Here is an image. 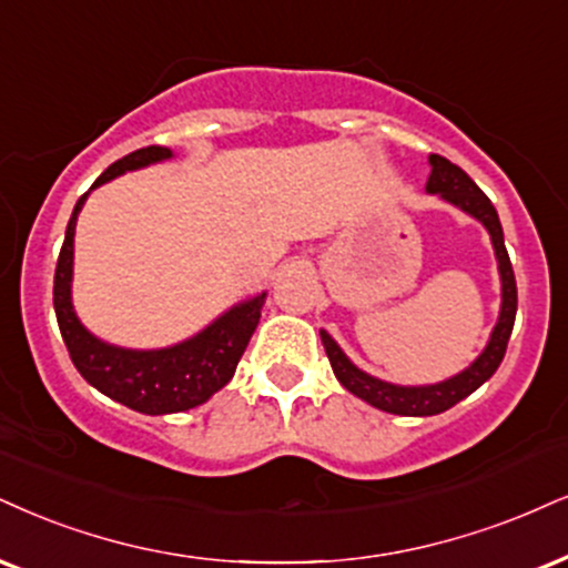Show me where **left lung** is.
Returning <instances> with one entry per match:
<instances>
[{"instance_id": "1", "label": "left lung", "mask_w": 568, "mask_h": 568, "mask_svg": "<svg viewBox=\"0 0 568 568\" xmlns=\"http://www.w3.org/2000/svg\"><path fill=\"white\" fill-rule=\"evenodd\" d=\"M429 163L432 176L426 189H429L432 194H439V197L453 202V205H458L460 210H466V213H471L474 219H479L487 226L489 236H493L503 278V307L498 326H495L493 332V339H489L485 353L474 361V366L443 384H432V387H397V384L374 379V376L355 368L353 363L347 361V355L342 353L337 342L328 337L326 332H321V342H324L326 347L328 363H332L334 376L342 382V387L353 392V395H358L361 400L371 403L374 408L397 413V416H437V413L453 408L455 403H460L464 397L471 395L474 389H479L503 363L510 332H514L516 303H519V297H516L514 265H510L506 242H503L498 210H495L487 194L468 179V173L460 171L458 165L450 163V160L443 155H432Z\"/></svg>"}]
</instances>
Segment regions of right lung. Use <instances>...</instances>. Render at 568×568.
Returning a JSON list of instances; mask_svg holds the SVG:
<instances>
[{
  "mask_svg": "<svg viewBox=\"0 0 568 568\" xmlns=\"http://www.w3.org/2000/svg\"><path fill=\"white\" fill-rule=\"evenodd\" d=\"M165 158H171L168 146H142V150L115 160L91 184V189L121 176L123 171H134V168L158 163ZM87 194H81L75 202L58 257V268H54V313H58L60 334L65 339L70 361L91 387L129 405L131 410L163 416V413H179L202 405L234 376L236 363H240L244 347H247L252 332L261 321L265 295L231 307L226 316H221L213 326L176 347L142 353V349L104 345L81 326L73 305H70L75 219H79Z\"/></svg>",
  "mask_w": 568,
  "mask_h": 568,
  "instance_id": "1",
  "label": "right lung"
}]
</instances>
